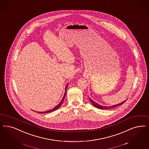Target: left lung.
Wrapping results in <instances>:
<instances>
[{"label": "left lung", "instance_id": "1", "mask_svg": "<svg viewBox=\"0 0 149 149\" xmlns=\"http://www.w3.org/2000/svg\"><path fill=\"white\" fill-rule=\"evenodd\" d=\"M88 98H89V100H90V101L92 103V104H93V105L95 107L99 108V109H111V108L116 107H117V106H119V105H121V104H123L125 102L127 101V99L126 100H124V101H123L122 102L120 103H119V104H115V105H113V106H102V105L99 104L98 103H96V102H95L94 101H93V100H91V98H90L89 97H88Z\"/></svg>", "mask_w": 149, "mask_h": 149}]
</instances>
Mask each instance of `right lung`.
<instances>
[{"instance_id":"obj_1","label":"right lung","mask_w":149,"mask_h":149,"mask_svg":"<svg viewBox=\"0 0 149 149\" xmlns=\"http://www.w3.org/2000/svg\"><path fill=\"white\" fill-rule=\"evenodd\" d=\"M68 84H67V85H66V86H65V93H64V96H63V98H62V100H61V101L59 103V104H57L56 107H54V108H52V109H49V110H48V111H45V112H38V113H49V112H52V111H56V110L58 109V108H59V107L61 106V105H62V103H63V101H64V98H65V95H66V93H67V87H68Z\"/></svg>"}]
</instances>
